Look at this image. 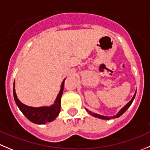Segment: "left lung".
Wrapping results in <instances>:
<instances>
[{
  "label": "left lung",
  "instance_id": "8db88e82",
  "mask_svg": "<svg viewBox=\"0 0 150 150\" xmlns=\"http://www.w3.org/2000/svg\"><path fill=\"white\" fill-rule=\"evenodd\" d=\"M135 95H134L133 98H132V100H130V101L129 102V103H127V104H126L125 106H124V107H123V108L121 109V110H120L119 112H118V113H117V114L116 115H114V116H112V117H107V116H103V115H100L96 114V113H91L90 112H89V110H86V111H87V112H89V114H91V115H93V116H94V117H98V118H101V119H107V120H108V119H111V118H115V117H120V116H121V115H123V114H124V112H126V110H127V109H128L129 107H130V105L132 104V101H133L134 98H135Z\"/></svg>",
  "mask_w": 150,
  "mask_h": 150
}]
</instances>
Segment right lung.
<instances>
[{"label":"right lung","instance_id":"right-lung-1","mask_svg":"<svg viewBox=\"0 0 150 150\" xmlns=\"http://www.w3.org/2000/svg\"><path fill=\"white\" fill-rule=\"evenodd\" d=\"M64 81H65V79L61 83V91L58 93V97L54 101V104H53L51 107H38V108L27 107L26 105L23 104L20 100H18L16 93H15V89H13V96L15 103L18 105V108L20 109L22 113L33 123L37 124H46V123L51 122L53 120L55 119L60 112L61 98L63 94V91H64ZM13 85V87H15V83Z\"/></svg>","mask_w":150,"mask_h":150}]
</instances>
